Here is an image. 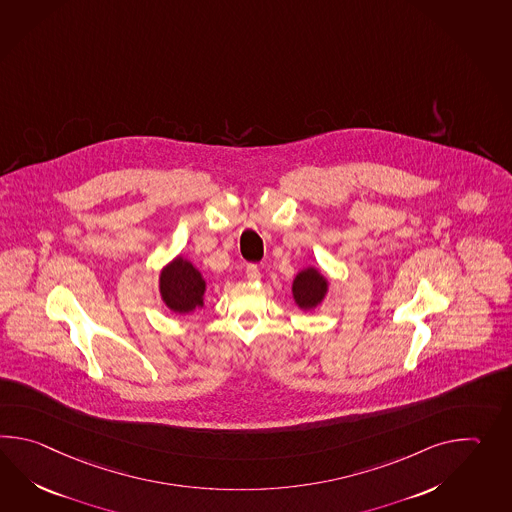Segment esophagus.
<instances>
[{"label": "esophagus", "instance_id": "obj_1", "mask_svg": "<svg viewBox=\"0 0 512 512\" xmlns=\"http://www.w3.org/2000/svg\"><path fill=\"white\" fill-rule=\"evenodd\" d=\"M246 277H248V281H259V279H261L259 266H257V264H250V266L246 268Z\"/></svg>", "mask_w": 512, "mask_h": 512}]
</instances>
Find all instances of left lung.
<instances>
[{"label": "left lung", "mask_w": 512, "mask_h": 512, "mask_svg": "<svg viewBox=\"0 0 512 512\" xmlns=\"http://www.w3.org/2000/svg\"><path fill=\"white\" fill-rule=\"evenodd\" d=\"M329 279L318 266H307L292 281V299L297 308L310 312L318 308L329 294Z\"/></svg>", "instance_id": "8db88e82"}]
</instances>
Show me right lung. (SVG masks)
Returning a JSON list of instances; mask_svg holds the SVG:
<instances>
[{
	"label": "right lung",
	"instance_id": "1",
	"mask_svg": "<svg viewBox=\"0 0 512 512\" xmlns=\"http://www.w3.org/2000/svg\"><path fill=\"white\" fill-rule=\"evenodd\" d=\"M158 288L163 305L174 314L187 316L204 307V275L183 255H176L159 270Z\"/></svg>",
	"mask_w": 512,
	"mask_h": 512
}]
</instances>
